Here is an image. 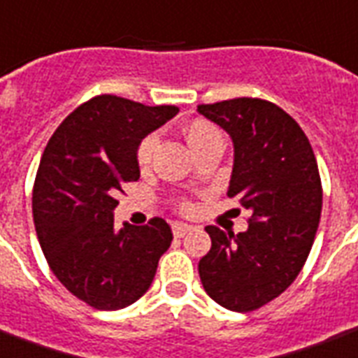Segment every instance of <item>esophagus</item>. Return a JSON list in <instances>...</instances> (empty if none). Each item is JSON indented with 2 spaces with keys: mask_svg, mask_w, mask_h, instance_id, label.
I'll use <instances>...</instances> for the list:
<instances>
[{
  "mask_svg": "<svg viewBox=\"0 0 358 358\" xmlns=\"http://www.w3.org/2000/svg\"><path fill=\"white\" fill-rule=\"evenodd\" d=\"M189 229H191V225H187V223H184V222L173 223V234L176 236V238H182V236H184V234L187 233Z\"/></svg>",
  "mask_w": 358,
  "mask_h": 358,
  "instance_id": "1",
  "label": "esophagus"
}]
</instances>
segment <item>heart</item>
<instances>
[{
    "instance_id": "obj_1",
    "label": "heart",
    "mask_w": 358,
    "mask_h": 358,
    "mask_svg": "<svg viewBox=\"0 0 358 358\" xmlns=\"http://www.w3.org/2000/svg\"><path fill=\"white\" fill-rule=\"evenodd\" d=\"M185 138H187V143H189L191 150L199 148L201 144L208 143L210 138H214L217 136V129H215L214 125L208 124V122H204V120H193L189 124L185 125ZM155 144H157V136L155 135H148L144 136L141 144H138V150H136V159L141 165H146L150 159H152V154H154Z\"/></svg>"
}]
</instances>
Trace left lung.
<instances>
[{
    "label": "left lung",
    "instance_id": "obj_1",
    "mask_svg": "<svg viewBox=\"0 0 358 358\" xmlns=\"http://www.w3.org/2000/svg\"><path fill=\"white\" fill-rule=\"evenodd\" d=\"M234 148L227 195L252 212L244 233L208 225L212 248L199 261L204 291L231 312H253L294 282L317 233L323 189L300 125L274 103L252 97L199 105Z\"/></svg>",
    "mask_w": 358,
    "mask_h": 358
}]
</instances>
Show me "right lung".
I'll return each instance as SVG.
<instances>
[{"label": "right lung", "mask_w": 358, "mask_h": 358, "mask_svg": "<svg viewBox=\"0 0 358 358\" xmlns=\"http://www.w3.org/2000/svg\"><path fill=\"white\" fill-rule=\"evenodd\" d=\"M178 114V106L97 95L75 108L46 144L34 185V222L54 276L95 310H122L154 282L173 242L161 217L148 225H114L116 195L141 176L144 136Z\"/></svg>", "instance_id": "1"}]
</instances>
